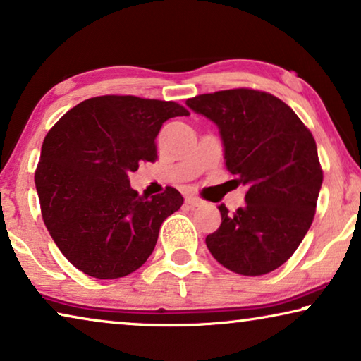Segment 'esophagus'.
Instances as JSON below:
<instances>
[{"label": "esophagus", "mask_w": 361, "mask_h": 361, "mask_svg": "<svg viewBox=\"0 0 361 361\" xmlns=\"http://www.w3.org/2000/svg\"><path fill=\"white\" fill-rule=\"evenodd\" d=\"M186 202L190 204V206H192V207H199V206H202V204H204L202 199H199L196 196H188L186 197Z\"/></svg>", "instance_id": "34e87169"}]
</instances>
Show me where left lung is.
<instances>
[{
	"instance_id": "obj_1",
	"label": "left lung",
	"mask_w": 361,
	"mask_h": 361,
	"mask_svg": "<svg viewBox=\"0 0 361 361\" xmlns=\"http://www.w3.org/2000/svg\"><path fill=\"white\" fill-rule=\"evenodd\" d=\"M192 111L219 128L225 166L248 188L243 207L219 211L207 235L211 255L241 276L281 267L313 222L322 170L313 134L287 104L252 89L219 90L188 99Z\"/></svg>"
}]
</instances>
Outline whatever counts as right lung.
I'll list each match as a JSON object with an SVG mask.
<instances>
[{"mask_svg":"<svg viewBox=\"0 0 361 361\" xmlns=\"http://www.w3.org/2000/svg\"><path fill=\"white\" fill-rule=\"evenodd\" d=\"M188 115L176 102L102 95L80 102L48 131L35 188L43 222L74 267L118 279L152 255L160 225L181 207L183 196L171 186L139 196L129 173L155 162L164 123Z\"/></svg>","mask_w":361,"mask_h":361,"instance_id":"add662e5","label":"right lung"}]
</instances>
